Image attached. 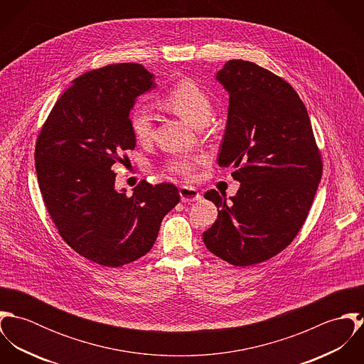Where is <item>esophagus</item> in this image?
Returning a JSON list of instances; mask_svg holds the SVG:
<instances>
[{
    "label": "esophagus",
    "mask_w": 364,
    "mask_h": 364,
    "mask_svg": "<svg viewBox=\"0 0 364 364\" xmlns=\"http://www.w3.org/2000/svg\"><path fill=\"white\" fill-rule=\"evenodd\" d=\"M179 195H181V200L183 203H191V202H198L202 199L200 192L196 188L192 186H182L179 189Z\"/></svg>",
    "instance_id": "34e87169"
}]
</instances>
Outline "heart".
Segmentation results:
<instances>
[{
    "mask_svg": "<svg viewBox=\"0 0 364 364\" xmlns=\"http://www.w3.org/2000/svg\"><path fill=\"white\" fill-rule=\"evenodd\" d=\"M164 102L185 122L195 127L199 124H205L213 112L210 97L192 80H182L175 84L165 94ZM129 126L133 137L137 141H149L154 130V114L151 109L146 105L136 106L130 112ZM199 162H202V158L178 156L168 161L166 169L185 179H191L195 173L196 164Z\"/></svg>",
    "mask_w": 364,
    "mask_h": 364,
    "instance_id": "1",
    "label": "heart"
}]
</instances>
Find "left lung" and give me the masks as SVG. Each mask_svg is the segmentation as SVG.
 Segmentation results:
<instances>
[{
  "label": "left lung",
  "instance_id": "left-lung-1",
  "mask_svg": "<svg viewBox=\"0 0 364 364\" xmlns=\"http://www.w3.org/2000/svg\"><path fill=\"white\" fill-rule=\"evenodd\" d=\"M215 80L230 97L218 165L232 166L240 189L208 191L218 208L203 232L208 251L251 266L283 251L303 227L321 181L322 164L307 109L280 77L255 63L230 60Z\"/></svg>",
  "mask_w": 364,
  "mask_h": 364
}]
</instances>
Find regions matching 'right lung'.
Returning <instances> with one entry per match:
<instances>
[{
    "mask_svg": "<svg viewBox=\"0 0 364 364\" xmlns=\"http://www.w3.org/2000/svg\"><path fill=\"white\" fill-rule=\"evenodd\" d=\"M156 87L141 64L88 71L60 97L36 141L35 162L46 208L61 238L81 257L109 267L144 257L161 221L179 203L172 183L143 181L116 191L112 165L136 147L129 116Z\"/></svg>",
    "mask_w": 364,
    "mask_h": 364,
    "instance_id": "add662e5",
    "label": "right lung"
}]
</instances>
